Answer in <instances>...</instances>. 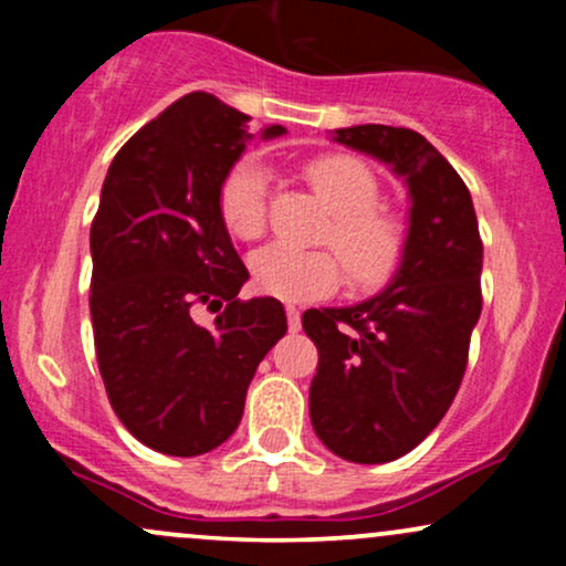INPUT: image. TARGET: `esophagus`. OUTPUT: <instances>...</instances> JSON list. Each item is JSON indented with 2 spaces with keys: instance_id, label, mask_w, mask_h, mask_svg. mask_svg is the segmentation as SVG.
I'll return each instance as SVG.
<instances>
[{
  "instance_id": "1",
  "label": "esophagus",
  "mask_w": 566,
  "mask_h": 566,
  "mask_svg": "<svg viewBox=\"0 0 566 566\" xmlns=\"http://www.w3.org/2000/svg\"><path fill=\"white\" fill-rule=\"evenodd\" d=\"M284 314H287L290 333H297V329H301V311H297L295 305H287V308H284Z\"/></svg>"
}]
</instances>
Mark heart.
Wrapping results in <instances>:
<instances>
[{
  "instance_id": "obj_1",
  "label": "heart",
  "mask_w": 566,
  "mask_h": 566,
  "mask_svg": "<svg viewBox=\"0 0 566 566\" xmlns=\"http://www.w3.org/2000/svg\"><path fill=\"white\" fill-rule=\"evenodd\" d=\"M311 186L333 210L329 244L333 250H297L269 244L252 252L250 276L258 292L279 301H314L335 292L346 265L350 284L361 292L386 287L399 274L407 255V223L396 212L382 210L380 184L361 159L327 154L305 167ZM269 172L255 157L239 159L226 172L218 191L220 220L231 237L252 242L265 231L269 210Z\"/></svg>"
}]
</instances>
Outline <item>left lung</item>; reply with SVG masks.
Listing matches in <instances>:
<instances>
[{"instance_id":"obj_1","label":"left lung","mask_w":566,"mask_h":566,"mask_svg":"<svg viewBox=\"0 0 566 566\" xmlns=\"http://www.w3.org/2000/svg\"><path fill=\"white\" fill-rule=\"evenodd\" d=\"M333 140L391 167L409 193L407 255L388 287L303 314L319 348L311 426L337 458L375 465L415 450L458 394L482 314V239L469 188L420 133L354 125Z\"/></svg>"}]
</instances>
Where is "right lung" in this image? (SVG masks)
Instances as JSON below:
<instances>
[{"mask_svg": "<svg viewBox=\"0 0 566 566\" xmlns=\"http://www.w3.org/2000/svg\"><path fill=\"white\" fill-rule=\"evenodd\" d=\"M247 122L210 93L175 101L119 148L90 229L108 401L135 439L175 458L237 431L252 375L287 333L276 297H237L250 274L218 210L220 184L252 140ZM276 135L282 125L261 138ZM201 304L224 310L212 328L196 322Z\"/></svg>", "mask_w": 566, "mask_h": 566, "instance_id": "1", "label": "right lung"}]
</instances>
